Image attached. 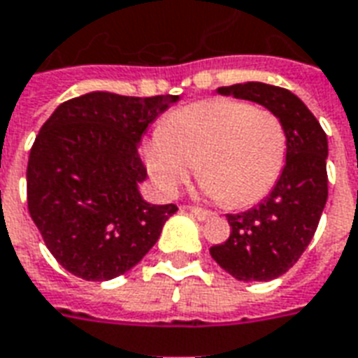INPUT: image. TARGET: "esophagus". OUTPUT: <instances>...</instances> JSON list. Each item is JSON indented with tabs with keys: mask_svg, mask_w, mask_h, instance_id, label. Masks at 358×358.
Wrapping results in <instances>:
<instances>
[{
	"mask_svg": "<svg viewBox=\"0 0 358 358\" xmlns=\"http://www.w3.org/2000/svg\"><path fill=\"white\" fill-rule=\"evenodd\" d=\"M187 212H189V214H193L195 215V217H197V220H201V222H204V220H208V217H212V212H210V210H204V208H199V206H187Z\"/></svg>",
	"mask_w": 358,
	"mask_h": 358,
	"instance_id": "esophagus-1",
	"label": "esophagus"
}]
</instances>
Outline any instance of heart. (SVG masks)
Masks as SVG:
<instances>
[{
    "label": "heart",
    "mask_w": 358,
    "mask_h": 358,
    "mask_svg": "<svg viewBox=\"0 0 358 358\" xmlns=\"http://www.w3.org/2000/svg\"><path fill=\"white\" fill-rule=\"evenodd\" d=\"M144 154L163 195L173 197L197 169L208 197L245 208L266 197L282 176L287 131L270 108L215 97L171 114Z\"/></svg>",
    "instance_id": "obj_1"
}]
</instances>
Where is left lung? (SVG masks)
Instances as JSON below:
<instances>
[{
  "instance_id": "obj_1",
  "label": "left lung",
  "mask_w": 358,
  "mask_h": 358,
  "mask_svg": "<svg viewBox=\"0 0 358 358\" xmlns=\"http://www.w3.org/2000/svg\"><path fill=\"white\" fill-rule=\"evenodd\" d=\"M217 94L253 101L276 113L287 131V157L263 203L227 214L231 236L212 245L210 255L240 282L276 280L312 242L327 204V135L308 106L285 88L245 82L217 88Z\"/></svg>"
}]
</instances>
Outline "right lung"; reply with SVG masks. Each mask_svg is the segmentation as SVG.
Returning a JSON list of instances; mask_svg holds the SVG:
<instances>
[{
  "instance_id": "1",
  "label": "right lung",
  "mask_w": 358,
  "mask_h": 358,
  "mask_svg": "<svg viewBox=\"0 0 358 358\" xmlns=\"http://www.w3.org/2000/svg\"><path fill=\"white\" fill-rule=\"evenodd\" d=\"M176 101L92 92L62 103L43 124L27 161V210L71 274L88 282L122 276L178 210L138 193L146 178L141 136Z\"/></svg>"
}]
</instances>
